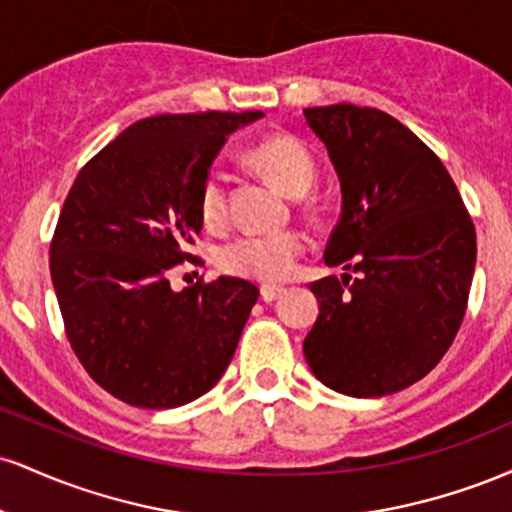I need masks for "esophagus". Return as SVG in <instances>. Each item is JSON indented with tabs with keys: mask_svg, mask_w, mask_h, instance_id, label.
Instances as JSON below:
<instances>
[{
	"mask_svg": "<svg viewBox=\"0 0 512 512\" xmlns=\"http://www.w3.org/2000/svg\"><path fill=\"white\" fill-rule=\"evenodd\" d=\"M286 289L284 286H274V284H264L262 289H260V296H262V301L264 303H272V301H276V298L281 296V293H284Z\"/></svg>",
	"mask_w": 512,
	"mask_h": 512,
	"instance_id": "34e87169",
	"label": "esophagus"
}]
</instances>
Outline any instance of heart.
I'll use <instances>...</instances> for the list:
<instances>
[{"label": "heart", "mask_w": 512, "mask_h": 512, "mask_svg": "<svg viewBox=\"0 0 512 512\" xmlns=\"http://www.w3.org/2000/svg\"><path fill=\"white\" fill-rule=\"evenodd\" d=\"M250 163L267 175L281 192L301 197L317 180L315 156L301 139L276 134L250 149ZM199 214L207 226H221L228 214V182L219 168H211L199 187ZM305 252V238L298 231L257 236L245 233L228 240L219 250L223 272L255 281H279L289 276L296 260Z\"/></svg>", "instance_id": "obj_1"}]
</instances>
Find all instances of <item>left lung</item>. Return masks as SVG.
<instances>
[{"instance_id":"1","label":"left lung","mask_w":512,"mask_h":512,"mask_svg":"<svg viewBox=\"0 0 512 512\" xmlns=\"http://www.w3.org/2000/svg\"><path fill=\"white\" fill-rule=\"evenodd\" d=\"M342 185L320 301L303 342L320 383L383 397L438 366L467 310L477 231L440 158L392 115L351 103L305 108Z\"/></svg>"}]
</instances>
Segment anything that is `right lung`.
<instances>
[{
	"mask_svg": "<svg viewBox=\"0 0 512 512\" xmlns=\"http://www.w3.org/2000/svg\"><path fill=\"white\" fill-rule=\"evenodd\" d=\"M262 113L156 115L134 122L76 175L50 245L64 330L81 366L142 409L202 397L228 368L257 303L233 276L170 289L202 231L199 187L228 134Z\"/></svg>",
	"mask_w": 512,
	"mask_h": 512,
	"instance_id": "right-lung-1",
	"label": "right lung"
}]
</instances>
